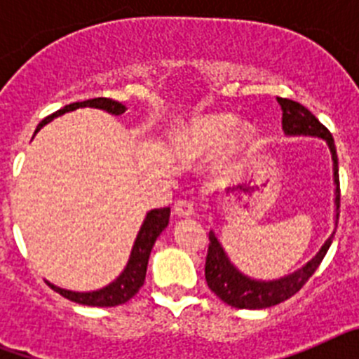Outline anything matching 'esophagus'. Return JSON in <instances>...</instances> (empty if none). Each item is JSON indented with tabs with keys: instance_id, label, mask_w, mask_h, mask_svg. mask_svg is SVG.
<instances>
[{
	"instance_id": "1",
	"label": "esophagus",
	"mask_w": 359,
	"mask_h": 359,
	"mask_svg": "<svg viewBox=\"0 0 359 359\" xmlns=\"http://www.w3.org/2000/svg\"><path fill=\"white\" fill-rule=\"evenodd\" d=\"M174 214H176L177 217H192V215H194V205L190 201H187V199H180V201H176V205H174Z\"/></svg>"
}]
</instances>
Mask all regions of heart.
<instances>
[{
  "mask_svg": "<svg viewBox=\"0 0 359 359\" xmlns=\"http://www.w3.org/2000/svg\"><path fill=\"white\" fill-rule=\"evenodd\" d=\"M257 133L252 126H239L231 115H207L194 120L182 135L183 151L192 158L214 154L224 145L226 161L237 165L253 151Z\"/></svg>",
  "mask_w": 359,
  "mask_h": 359,
  "instance_id": "heart-1",
  "label": "heart"
}]
</instances>
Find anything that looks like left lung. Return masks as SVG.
<instances>
[{
  "mask_svg": "<svg viewBox=\"0 0 359 359\" xmlns=\"http://www.w3.org/2000/svg\"><path fill=\"white\" fill-rule=\"evenodd\" d=\"M282 107V131L286 136H315L322 138L327 144L332 158V180H334V230L329 239L322 244V248L309 262L298 268L290 275H284L275 280H259L244 275L224 252L223 244L219 243L215 231L208 233V255L205 264V278L207 284L224 304L237 309H266V307L277 306L287 298L293 297L300 287L309 280V277L316 271L320 262L327 253L332 243V237L338 226V215H340V180H338V156H336L334 140L327 128H323L309 109L302 104L290 100V98H277Z\"/></svg>",
  "mask_w": 359,
  "mask_h": 359,
  "instance_id": "obj_1",
  "label": "left lung"
}]
</instances>
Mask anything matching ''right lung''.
<instances>
[{
    "mask_svg": "<svg viewBox=\"0 0 359 359\" xmlns=\"http://www.w3.org/2000/svg\"><path fill=\"white\" fill-rule=\"evenodd\" d=\"M79 107H95V109H102L109 115L120 116L122 113H126L128 107L123 106L122 102H116L113 98H90V100H84V102H73L69 106H65L62 109L55 111L53 115L46 116L43 122L37 126L36 133L39 131L43 126L52 122L57 116L69 113V111H75ZM170 217V208H154V210L147 212L144 223H142L140 231L136 236L135 244L131 248V255H129V261L126 264V268L122 269V273L115 278L113 282H109L107 286L100 287V290L95 291H72V290H62V287L55 286L52 282H48L53 291H57L59 294H62L65 298L72 300V302L82 304V306H93V307H115L120 304H126L128 300H131L140 287L144 286L145 282V273H147V264H149V255H151V250L156 243V239L160 237L161 231L167 228Z\"/></svg>",
    "mask_w": 359,
    "mask_h": 359,
    "instance_id": "right-lung-1",
    "label": "right lung"
}]
</instances>
